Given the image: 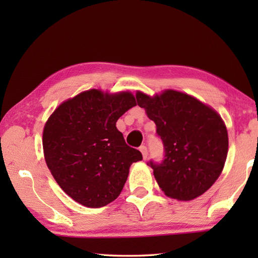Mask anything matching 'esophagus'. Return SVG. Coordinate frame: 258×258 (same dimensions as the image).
Returning a JSON list of instances; mask_svg holds the SVG:
<instances>
[{
  "label": "esophagus",
  "mask_w": 258,
  "mask_h": 258,
  "mask_svg": "<svg viewBox=\"0 0 258 258\" xmlns=\"http://www.w3.org/2000/svg\"><path fill=\"white\" fill-rule=\"evenodd\" d=\"M140 151H141V153H142V155H143V157L146 160L147 155H149V151H147V147H146L145 145H142V146L140 147Z\"/></svg>",
  "instance_id": "esophagus-1"
}]
</instances>
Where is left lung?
Segmentation results:
<instances>
[{
	"instance_id": "left-lung-1",
	"label": "left lung",
	"mask_w": 258,
	"mask_h": 258,
	"mask_svg": "<svg viewBox=\"0 0 258 258\" xmlns=\"http://www.w3.org/2000/svg\"><path fill=\"white\" fill-rule=\"evenodd\" d=\"M136 101L154 120L164 145L162 163L149 162L158 186L178 201L204 194L227 157L228 135L222 117L195 97L173 90L153 97L138 92Z\"/></svg>"
}]
</instances>
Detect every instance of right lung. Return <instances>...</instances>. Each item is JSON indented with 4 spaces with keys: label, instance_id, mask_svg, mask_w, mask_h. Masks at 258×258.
<instances>
[{
    "label": "right lung",
    "instance_id": "add662e5",
    "mask_svg": "<svg viewBox=\"0 0 258 258\" xmlns=\"http://www.w3.org/2000/svg\"><path fill=\"white\" fill-rule=\"evenodd\" d=\"M136 105L130 92L90 90L62 103L43 131V151L54 179L70 197L86 207L117 199L130 166L142 153L125 143L117 119Z\"/></svg>",
    "mask_w": 258,
    "mask_h": 258
}]
</instances>
